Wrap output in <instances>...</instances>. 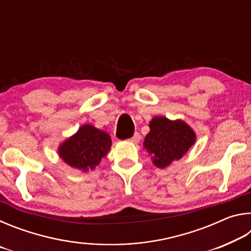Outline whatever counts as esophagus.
<instances>
[{
	"label": "esophagus",
	"instance_id": "34e87169",
	"mask_svg": "<svg viewBox=\"0 0 251 251\" xmlns=\"http://www.w3.org/2000/svg\"><path fill=\"white\" fill-rule=\"evenodd\" d=\"M129 141L131 142V143H134V144H137V143H139V141H141V135H139L138 133H135L134 135H133V137H131Z\"/></svg>",
	"mask_w": 251,
	"mask_h": 251
}]
</instances>
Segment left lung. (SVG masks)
<instances>
[{"label": "left lung", "instance_id": "obj_1", "mask_svg": "<svg viewBox=\"0 0 251 251\" xmlns=\"http://www.w3.org/2000/svg\"><path fill=\"white\" fill-rule=\"evenodd\" d=\"M150 133L144 141V148L151 155L152 164L165 168L180 159L196 141V134L184 121H171L157 116L150 123Z\"/></svg>", "mask_w": 251, "mask_h": 251}]
</instances>
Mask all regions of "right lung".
<instances>
[{
    "instance_id": "right-lung-1",
    "label": "right lung",
    "mask_w": 251,
    "mask_h": 251,
    "mask_svg": "<svg viewBox=\"0 0 251 251\" xmlns=\"http://www.w3.org/2000/svg\"><path fill=\"white\" fill-rule=\"evenodd\" d=\"M112 146L110 136L93 125L85 124L58 147V155L73 168L93 171L107 155Z\"/></svg>"
}]
</instances>
